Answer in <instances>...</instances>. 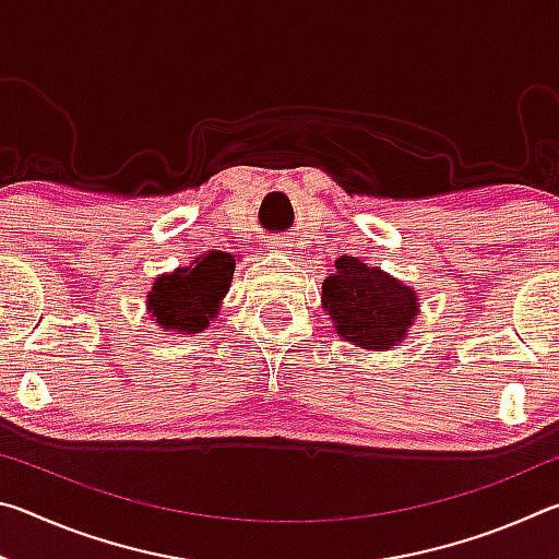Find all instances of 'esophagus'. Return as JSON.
I'll return each instance as SVG.
<instances>
[{"label":"esophagus","instance_id":"1","mask_svg":"<svg viewBox=\"0 0 559 559\" xmlns=\"http://www.w3.org/2000/svg\"><path fill=\"white\" fill-rule=\"evenodd\" d=\"M288 243L286 241H269V251L271 253H286Z\"/></svg>","mask_w":559,"mask_h":559}]
</instances>
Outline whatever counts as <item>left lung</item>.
I'll use <instances>...</instances> for the list:
<instances>
[{
	"instance_id": "left-lung-1",
	"label": "left lung",
	"mask_w": 559,
	"mask_h": 559,
	"mask_svg": "<svg viewBox=\"0 0 559 559\" xmlns=\"http://www.w3.org/2000/svg\"><path fill=\"white\" fill-rule=\"evenodd\" d=\"M335 333L355 347L386 353L409 335L419 316V293L380 266L340 257L320 293Z\"/></svg>"
}]
</instances>
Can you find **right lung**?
I'll list each match as a JSON object with an SVG mask.
<instances>
[{
	"mask_svg": "<svg viewBox=\"0 0 559 559\" xmlns=\"http://www.w3.org/2000/svg\"><path fill=\"white\" fill-rule=\"evenodd\" d=\"M236 257L204 251L189 266H179L153 281L145 306L150 320L173 335H194L219 316L222 300L231 288Z\"/></svg>",
	"mask_w": 559,
	"mask_h": 559,
	"instance_id": "right-lung-1",
	"label": "right lung"
}]
</instances>
